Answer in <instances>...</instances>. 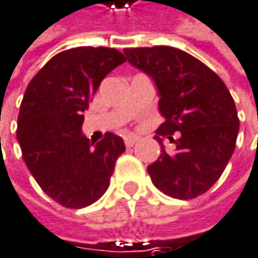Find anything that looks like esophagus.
<instances>
[{
    "label": "esophagus",
    "mask_w": 258,
    "mask_h": 258,
    "mask_svg": "<svg viewBox=\"0 0 258 258\" xmlns=\"http://www.w3.org/2000/svg\"><path fill=\"white\" fill-rule=\"evenodd\" d=\"M137 141H138V138H137V137H132V135L124 137V144H126V147H132Z\"/></svg>",
    "instance_id": "obj_1"
}]
</instances>
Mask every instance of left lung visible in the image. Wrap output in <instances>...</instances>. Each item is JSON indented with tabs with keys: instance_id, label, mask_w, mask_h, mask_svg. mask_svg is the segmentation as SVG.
I'll return each mask as SVG.
<instances>
[{
	"instance_id": "obj_1",
	"label": "left lung",
	"mask_w": 258,
	"mask_h": 258,
	"mask_svg": "<svg viewBox=\"0 0 258 258\" xmlns=\"http://www.w3.org/2000/svg\"><path fill=\"white\" fill-rule=\"evenodd\" d=\"M127 60L150 76L158 88L164 123L155 140L161 155L147 167L158 190L176 199L204 195L220 178L234 152L239 117L222 79L191 54L173 47L124 48ZM180 132V138L171 135ZM159 135L177 149L169 154Z\"/></svg>"
}]
</instances>
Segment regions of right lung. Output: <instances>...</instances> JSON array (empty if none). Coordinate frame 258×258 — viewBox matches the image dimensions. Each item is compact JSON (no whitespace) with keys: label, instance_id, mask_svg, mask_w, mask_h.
<instances>
[{"label":"right lung","instance_id":"1","mask_svg":"<svg viewBox=\"0 0 258 258\" xmlns=\"http://www.w3.org/2000/svg\"><path fill=\"white\" fill-rule=\"evenodd\" d=\"M123 62L115 48L76 47L51 57L25 89L16 131L22 158L44 193L62 207L83 208L100 199L126 150L112 132L94 147L82 134L95 91Z\"/></svg>","mask_w":258,"mask_h":258}]
</instances>
